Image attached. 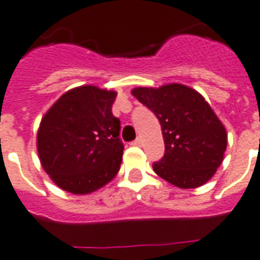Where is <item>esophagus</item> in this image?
Here are the masks:
<instances>
[{
	"label": "esophagus",
	"instance_id": "esophagus-1",
	"mask_svg": "<svg viewBox=\"0 0 260 260\" xmlns=\"http://www.w3.org/2000/svg\"><path fill=\"white\" fill-rule=\"evenodd\" d=\"M142 143H143V140H142V138H136L134 140V142H132V144H134V146H142Z\"/></svg>",
	"mask_w": 260,
	"mask_h": 260
}]
</instances>
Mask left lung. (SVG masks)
I'll return each mask as SVG.
<instances>
[{
    "mask_svg": "<svg viewBox=\"0 0 260 260\" xmlns=\"http://www.w3.org/2000/svg\"><path fill=\"white\" fill-rule=\"evenodd\" d=\"M132 95L161 124L165 154L152 164L154 172L184 189L207 183L222 164L228 135L205 98L177 83L159 88L138 87Z\"/></svg>",
    "mask_w": 260,
    "mask_h": 260,
    "instance_id": "8db88e82",
    "label": "left lung"
}]
</instances>
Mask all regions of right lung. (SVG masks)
Returning <instances> with one entry per match:
<instances>
[{
    "label": "right lung",
    "instance_id": "obj_1",
    "mask_svg": "<svg viewBox=\"0 0 260 260\" xmlns=\"http://www.w3.org/2000/svg\"><path fill=\"white\" fill-rule=\"evenodd\" d=\"M117 92L82 86L65 92L41 121L38 154L43 169L64 191L86 195L120 170L124 144L113 116Z\"/></svg>",
    "mask_w": 260,
    "mask_h": 260
}]
</instances>
